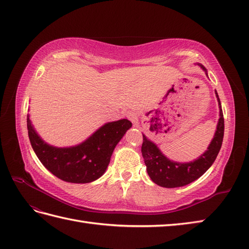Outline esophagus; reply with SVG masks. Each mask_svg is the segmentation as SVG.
I'll use <instances>...</instances> for the list:
<instances>
[{"label":"esophagus","mask_w":249,"mask_h":249,"mask_svg":"<svg viewBox=\"0 0 249 249\" xmlns=\"http://www.w3.org/2000/svg\"><path fill=\"white\" fill-rule=\"evenodd\" d=\"M126 117H128V119H130L133 124H136V123H137V115H136L135 112H130V113H128V115H126Z\"/></svg>","instance_id":"34e87169"}]
</instances>
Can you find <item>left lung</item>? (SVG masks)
Listing matches in <instances>:
<instances>
[{"instance_id":"1","label":"left lung","mask_w":249,"mask_h":249,"mask_svg":"<svg viewBox=\"0 0 249 249\" xmlns=\"http://www.w3.org/2000/svg\"><path fill=\"white\" fill-rule=\"evenodd\" d=\"M200 67L206 70L203 66L200 65ZM215 93H216L219 104V120L217 129L208 150L194 162L177 163L170 161L166 157L163 156L162 152L152 142L147 140L145 135H142V158L145 160L147 173L154 183L163 187L184 186L200 178L211 167L220 150V147H222L225 129L222 106H220L217 92Z\"/></svg>"}]
</instances>
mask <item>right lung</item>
<instances>
[{
  "label": "right lung",
  "instance_id": "1",
  "mask_svg": "<svg viewBox=\"0 0 249 249\" xmlns=\"http://www.w3.org/2000/svg\"><path fill=\"white\" fill-rule=\"evenodd\" d=\"M131 126V121L120 119L104 124L79 146L56 148L37 135L27 116L30 142L37 158L54 176L71 183H88L100 178L116 145Z\"/></svg>",
  "mask_w": 249,
  "mask_h": 249
}]
</instances>
